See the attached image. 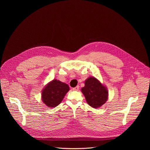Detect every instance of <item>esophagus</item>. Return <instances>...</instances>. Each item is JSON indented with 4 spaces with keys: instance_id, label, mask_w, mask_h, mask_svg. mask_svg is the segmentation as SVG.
Here are the masks:
<instances>
[{
    "instance_id": "esophagus-1",
    "label": "esophagus",
    "mask_w": 150,
    "mask_h": 150,
    "mask_svg": "<svg viewBox=\"0 0 150 150\" xmlns=\"http://www.w3.org/2000/svg\"><path fill=\"white\" fill-rule=\"evenodd\" d=\"M78 90H79V86H78H78L74 87V88H72V90H74V91H78Z\"/></svg>"
}]
</instances>
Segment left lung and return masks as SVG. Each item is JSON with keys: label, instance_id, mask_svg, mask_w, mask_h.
Segmentation results:
<instances>
[{"label": "left lung", "instance_id": "obj_1", "mask_svg": "<svg viewBox=\"0 0 150 150\" xmlns=\"http://www.w3.org/2000/svg\"><path fill=\"white\" fill-rule=\"evenodd\" d=\"M87 103L93 108H100L108 100V88L98 79L90 76L85 81V86L81 88Z\"/></svg>", "mask_w": 150, "mask_h": 150}]
</instances>
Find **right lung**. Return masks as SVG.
<instances>
[{"instance_id": "1", "label": "right lung", "mask_w": 150, "mask_h": 150, "mask_svg": "<svg viewBox=\"0 0 150 150\" xmlns=\"http://www.w3.org/2000/svg\"><path fill=\"white\" fill-rule=\"evenodd\" d=\"M69 85L56 79L47 83L41 92V100L47 107L54 108L63 100L69 91Z\"/></svg>"}]
</instances>
